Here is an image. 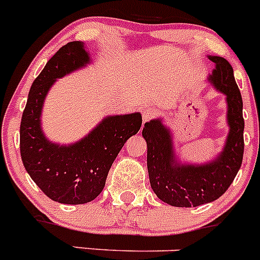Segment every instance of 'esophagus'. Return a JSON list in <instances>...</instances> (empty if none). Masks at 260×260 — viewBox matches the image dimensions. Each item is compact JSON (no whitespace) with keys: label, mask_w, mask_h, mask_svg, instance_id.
Masks as SVG:
<instances>
[{"label":"esophagus","mask_w":260,"mask_h":260,"mask_svg":"<svg viewBox=\"0 0 260 260\" xmlns=\"http://www.w3.org/2000/svg\"><path fill=\"white\" fill-rule=\"evenodd\" d=\"M157 114V110L155 109V108H143V110H142V117H143V122H148L151 118H153V117Z\"/></svg>","instance_id":"esophagus-1"}]
</instances>
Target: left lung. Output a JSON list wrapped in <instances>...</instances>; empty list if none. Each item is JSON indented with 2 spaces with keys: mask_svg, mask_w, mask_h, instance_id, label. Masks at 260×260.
Wrapping results in <instances>:
<instances>
[{
  "mask_svg": "<svg viewBox=\"0 0 260 260\" xmlns=\"http://www.w3.org/2000/svg\"><path fill=\"white\" fill-rule=\"evenodd\" d=\"M215 69L207 80L225 96L229 132L220 153L207 162H183L176 152L171 127L160 117L144 123L147 168L153 192L174 207H198L219 199L233 182L242 164V98L233 69L225 58L208 56Z\"/></svg>",
  "mask_w": 260,
  "mask_h": 260,
  "instance_id": "obj_1",
  "label": "left lung"
}]
</instances>
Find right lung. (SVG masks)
Wrapping results in <instances>:
<instances>
[{"label": "right lung", "instance_id": "1", "mask_svg": "<svg viewBox=\"0 0 260 260\" xmlns=\"http://www.w3.org/2000/svg\"><path fill=\"white\" fill-rule=\"evenodd\" d=\"M91 57L82 41H71L47 62L29 89L20 122V156L27 173L52 201L84 204L105 186L108 172L128 138L142 126L139 112L107 116L79 141L59 144L41 127L45 98L57 79L86 68Z\"/></svg>", "mask_w": 260, "mask_h": 260}]
</instances>
